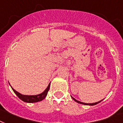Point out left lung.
Instances as JSON below:
<instances>
[{"mask_svg": "<svg viewBox=\"0 0 123 123\" xmlns=\"http://www.w3.org/2000/svg\"><path fill=\"white\" fill-rule=\"evenodd\" d=\"M72 98L74 99V100L75 101H76L77 103H80V104H83V105H97L98 103H100L101 101H98V102H96V103H83V102H81V101H78L76 100V99H74V98Z\"/></svg>", "mask_w": 123, "mask_h": 123, "instance_id": "8db88e82", "label": "left lung"}]
</instances>
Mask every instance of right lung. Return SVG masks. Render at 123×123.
<instances>
[{
	"label": "right lung",
	"instance_id": "1",
	"mask_svg": "<svg viewBox=\"0 0 123 123\" xmlns=\"http://www.w3.org/2000/svg\"><path fill=\"white\" fill-rule=\"evenodd\" d=\"M12 88V87H11ZM49 88H50V83L48 85V86L47 87V88L45 90L40 94H38V95H35V96H27V95H22V94H20L19 92H18L17 91L15 90V89H13V92H15L16 95H17L18 97L21 100H22L23 101L26 103H36L38 102V101H42L43 99H45V98L46 97L47 95V93H48V91L49 90Z\"/></svg>",
	"mask_w": 123,
	"mask_h": 123
}]
</instances>
